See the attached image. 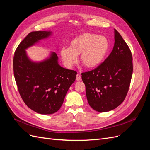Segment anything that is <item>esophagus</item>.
Returning a JSON list of instances; mask_svg holds the SVG:
<instances>
[{
  "mask_svg": "<svg viewBox=\"0 0 150 150\" xmlns=\"http://www.w3.org/2000/svg\"><path fill=\"white\" fill-rule=\"evenodd\" d=\"M81 79H82V78H81V75L79 74H77L76 75V81H81Z\"/></svg>",
  "mask_w": 150,
  "mask_h": 150,
  "instance_id": "34e87169",
  "label": "esophagus"
}]
</instances>
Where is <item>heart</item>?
Here are the masks:
<instances>
[{"mask_svg": "<svg viewBox=\"0 0 150 150\" xmlns=\"http://www.w3.org/2000/svg\"><path fill=\"white\" fill-rule=\"evenodd\" d=\"M109 49V41L104 36L84 33L77 36L70 42L69 47H63L60 51L62 59L68 67H72L78 61L88 68L100 64Z\"/></svg>", "mask_w": 150, "mask_h": 150, "instance_id": "heart-1", "label": "heart"}]
</instances>
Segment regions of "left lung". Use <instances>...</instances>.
I'll return each instance as SVG.
<instances>
[{
	"label": "left lung",
	"mask_w": 150,
	"mask_h": 150,
	"mask_svg": "<svg viewBox=\"0 0 150 150\" xmlns=\"http://www.w3.org/2000/svg\"><path fill=\"white\" fill-rule=\"evenodd\" d=\"M132 54L115 29V45L109 56L97 67L81 75L88 103L99 112L114 110L124 101L133 74Z\"/></svg>",
	"instance_id": "1"
}]
</instances>
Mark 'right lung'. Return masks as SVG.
I'll list each match as a JSON object with an SVG mask.
<instances>
[{
    "instance_id": "obj_1",
    "label": "right lung",
    "mask_w": 150,
    "mask_h": 150,
    "mask_svg": "<svg viewBox=\"0 0 150 150\" xmlns=\"http://www.w3.org/2000/svg\"><path fill=\"white\" fill-rule=\"evenodd\" d=\"M51 34L50 31L31 32L17 46L13 59V74L22 100L32 110L42 115L59 110L77 74L76 71L58 64L55 52L40 62L28 58L25 49Z\"/></svg>"
}]
</instances>
